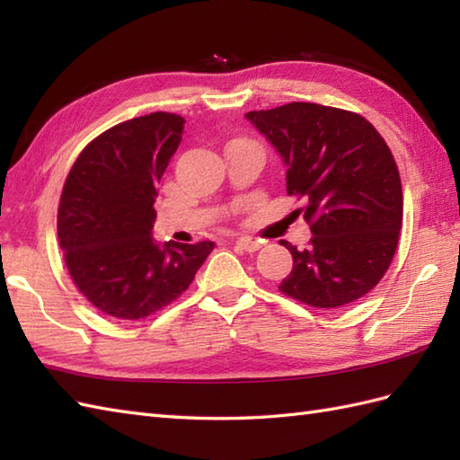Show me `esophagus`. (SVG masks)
<instances>
[{"instance_id": "1", "label": "esophagus", "mask_w": 460, "mask_h": 460, "mask_svg": "<svg viewBox=\"0 0 460 460\" xmlns=\"http://www.w3.org/2000/svg\"><path fill=\"white\" fill-rule=\"evenodd\" d=\"M235 245H237V247H241L243 251H247V252H255V251H259V249H261V243H259V241H252V239H249V237H241V239H237V241H235Z\"/></svg>"}]
</instances>
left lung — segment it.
I'll list each match as a JSON object with an SVG mask.
<instances>
[{
  "mask_svg": "<svg viewBox=\"0 0 460 460\" xmlns=\"http://www.w3.org/2000/svg\"><path fill=\"white\" fill-rule=\"evenodd\" d=\"M247 119L287 164V191L305 201L308 249L292 255L282 295L314 308L361 298L392 265L403 223L402 178L392 150L364 116L314 102L251 111Z\"/></svg>",
  "mask_w": 460,
  "mask_h": 460,
  "instance_id": "8db88e82",
  "label": "left lung"
}]
</instances>
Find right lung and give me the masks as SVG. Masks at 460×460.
<instances>
[{
  "label": "right lung",
  "mask_w": 460,
  "mask_h": 460,
  "mask_svg": "<svg viewBox=\"0 0 460 460\" xmlns=\"http://www.w3.org/2000/svg\"><path fill=\"white\" fill-rule=\"evenodd\" d=\"M183 119L152 112L112 126L75 160L57 211L65 265L81 295L104 314L140 320L190 288L215 249L152 237L158 183L181 140Z\"/></svg>",
  "instance_id": "obj_1"
}]
</instances>
